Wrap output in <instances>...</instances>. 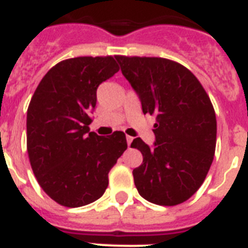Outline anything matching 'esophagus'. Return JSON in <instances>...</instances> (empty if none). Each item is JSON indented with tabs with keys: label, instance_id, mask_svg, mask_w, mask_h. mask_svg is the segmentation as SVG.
Here are the masks:
<instances>
[{
	"label": "esophagus",
	"instance_id": "esophagus-1",
	"mask_svg": "<svg viewBox=\"0 0 248 248\" xmlns=\"http://www.w3.org/2000/svg\"><path fill=\"white\" fill-rule=\"evenodd\" d=\"M132 142H133V138L132 137H126V143H128V146L130 147V144H132Z\"/></svg>",
	"mask_w": 248,
	"mask_h": 248
}]
</instances>
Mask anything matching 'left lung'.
<instances>
[{
    "label": "left lung",
    "mask_w": 248,
    "mask_h": 248,
    "mask_svg": "<svg viewBox=\"0 0 248 248\" xmlns=\"http://www.w3.org/2000/svg\"><path fill=\"white\" fill-rule=\"evenodd\" d=\"M144 114L156 116L153 147L136 138L143 163L133 170L139 195L157 205L181 204L198 191L214 158L217 119L199 79L177 62L116 55Z\"/></svg>",
    "instance_id": "left-lung-1"
}]
</instances>
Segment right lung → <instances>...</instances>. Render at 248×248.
Segmentation results:
<instances>
[{"mask_svg": "<svg viewBox=\"0 0 248 248\" xmlns=\"http://www.w3.org/2000/svg\"><path fill=\"white\" fill-rule=\"evenodd\" d=\"M119 65L108 57H77L49 69L29 104L26 144L32 172L54 202L68 208L101 198L109 171L126 149L125 134L90 132L100 83Z\"/></svg>", "mask_w": 248, "mask_h": 248, "instance_id": "add662e5", "label": "right lung"}]
</instances>
